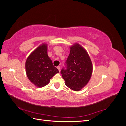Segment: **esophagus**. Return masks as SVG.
I'll return each instance as SVG.
<instances>
[{"instance_id": "1", "label": "esophagus", "mask_w": 126, "mask_h": 126, "mask_svg": "<svg viewBox=\"0 0 126 126\" xmlns=\"http://www.w3.org/2000/svg\"><path fill=\"white\" fill-rule=\"evenodd\" d=\"M57 69H58V70L60 71V66H58V67H57Z\"/></svg>"}]
</instances>
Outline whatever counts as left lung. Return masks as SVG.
<instances>
[{"instance_id": "obj_1", "label": "left lung", "mask_w": 126, "mask_h": 126, "mask_svg": "<svg viewBox=\"0 0 126 126\" xmlns=\"http://www.w3.org/2000/svg\"><path fill=\"white\" fill-rule=\"evenodd\" d=\"M92 72V63L86 50L78 44L72 46L65 66L60 71L66 85L73 90H80L88 82Z\"/></svg>"}]
</instances>
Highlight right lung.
Instances as JSON below:
<instances>
[{
    "label": "right lung",
    "mask_w": 126,
    "mask_h": 126,
    "mask_svg": "<svg viewBox=\"0 0 126 126\" xmlns=\"http://www.w3.org/2000/svg\"><path fill=\"white\" fill-rule=\"evenodd\" d=\"M26 71L29 80L38 87L48 84L59 71L53 65L47 54V45L43 44L30 54L26 60Z\"/></svg>",
    "instance_id": "right-lung-1"
}]
</instances>
